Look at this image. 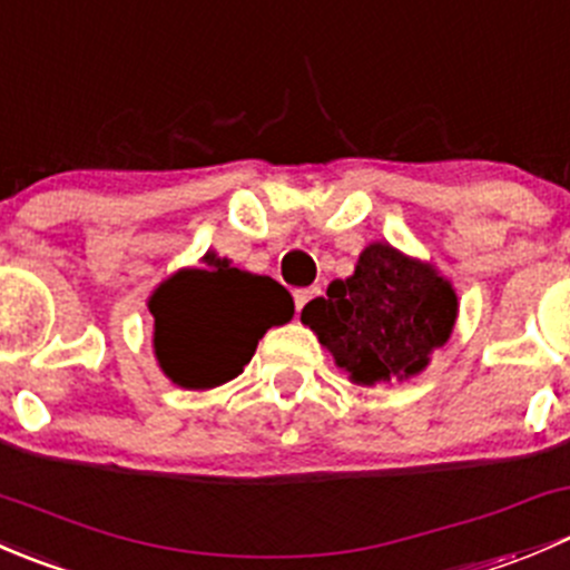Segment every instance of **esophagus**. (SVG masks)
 <instances>
[{
  "label": "esophagus",
  "mask_w": 570,
  "mask_h": 570,
  "mask_svg": "<svg viewBox=\"0 0 570 570\" xmlns=\"http://www.w3.org/2000/svg\"><path fill=\"white\" fill-rule=\"evenodd\" d=\"M320 295H322L320 286H308V289H297V292H295V306H297V314H301L303 308H306L308 303H312L314 297H320Z\"/></svg>",
  "instance_id": "1"
}]
</instances>
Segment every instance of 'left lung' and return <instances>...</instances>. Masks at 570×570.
Instances as JSON below:
<instances>
[{
  "label": "left lung",
  "mask_w": 570,
  "mask_h": 570,
  "mask_svg": "<svg viewBox=\"0 0 570 570\" xmlns=\"http://www.w3.org/2000/svg\"><path fill=\"white\" fill-rule=\"evenodd\" d=\"M455 317L450 281L383 243L370 245L355 273L333 281L301 314L336 364L364 386L419 375L430 353L446 344Z\"/></svg>",
  "instance_id": "left-lung-1"
}]
</instances>
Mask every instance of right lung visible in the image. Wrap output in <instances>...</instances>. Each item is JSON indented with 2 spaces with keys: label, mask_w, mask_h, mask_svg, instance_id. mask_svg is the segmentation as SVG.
Segmentation results:
<instances>
[{
  "label": "right lung",
  "mask_w": 570,
  "mask_h": 570,
  "mask_svg": "<svg viewBox=\"0 0 570 570\" xmlns=\"http://www.w3.org/2000/svg\"><path fill=\"white\" fill-rule=\"evenodd\" d=\"M206 269H181L154 295V353L184 389L232 381L256 353L267 327L295 314L292 295L267 275H250L206 253Z\"/></svg>",
  "instance_id": "1"
}]
</instances>
